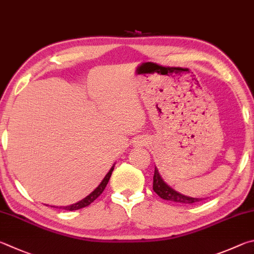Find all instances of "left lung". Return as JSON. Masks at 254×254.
<instances>
[{"instance_id": "8db88e82", "label": "left lung", "mask_w": 254, "mask_h": 254, "mask_svg": "<svg viewBox=\"0 0 254 254\" xmlns=\"http://www.w3.org/2000/svg\"><path fill=\"white\" fill-rule=\"evenodd\" d=\"M153 190L159 197H162L163 199H167V201L176 202V203L192 204V203L199 202L202 199V198H195V197L186 196V195H183V194H181L179 192H176L175 190H173L172 188H170V186H168L165 183V182L163 181V179L161 177V175H159L158 170L156 167H155V172H154Z\"/></svg>"}]
</instances>
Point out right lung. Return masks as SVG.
<instances>
[{
    "label": "right lung",
    "instance_id": "right-lung-1",
    "mask_svg": "<svg viewBox=\"0 0 254 254\" xmlns=\"http://www.w3.org/2000/svg\"><path fill=\"white\" fill-rule=\"evenodd\" d=\"M114 167L115 166H113L109 170V172L107 173V175L105 176V179L101 181V183L98 185V188H96L95 190H92V192L88 195L87 197H84V198H82L81 201H79L78 203H74V204H72V205H69V206H62L61 208L62 210H66V211H74V210H79V208H82V207H86V206H88V205H90V204L95 201V199L99 196V195L104 192V190L106 189V186H107V184H108V182H109V179H110V176H111V173H113V171H114Z\"/></svg>",
    "mask_w": 254,
    "mask_h": 254
}]
</instances>
